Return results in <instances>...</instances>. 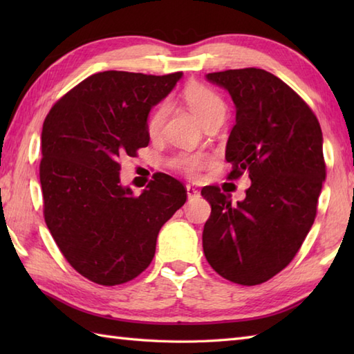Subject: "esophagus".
<instances>
[{
    "label": "esophagus",
    "mask_w": 354,
    "mask_h": 354,
    "mask_svg": "<svg viewBox=\"0 0 354 354\" xmlns=\"http://www.w3.org/2000/svg\"><path fill=\"white\" fill-rule=\"evenodd\" d=\"M187 196H189V199H196L201 196V192L192 185H187Z\"/></svg>",
    "instance_id": "esophagus-1"
}]
</instances>
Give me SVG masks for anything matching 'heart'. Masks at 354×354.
Segmentation results:
<instances>
[{"mask_svg":"<svg viewBox=\"0 0 354 354\" xmlns=\"http://www.w3.org/2000/svg\"><path fill=\"white\" fill-rule=\"evenodd\" d=\"M184 100L187 106L190 108L194 115L199 118L202 124H205L208 120L214 117H225V103L221 99L219 94H216L213 89H209L204 85L192 84L185 86L183 93ZM167 115V106L165 104H160L149 118V131L156 132L161 129V126ZM207 162V158L204 155H184L179 158V167H181L189 176H196L199 170L204 167Z\"/></svg>","mask_w":354,"mask_h":354,"instance_id":"b5f03b06","label":"heart"}]
</instances>
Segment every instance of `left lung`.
I'll use <instances>...</instances> for the list:
<instances>
[{
  "instance_id": "1",
  "label": "left lung",
  "mask_w": 354,
  "mask_h": 354,
  "mask_svg": "<svg viewBox=\"0 0 354 354\" xmlns=\"http://www.w3.org/2000/svg\"><path fill=\"white\" fill-rule=\"evenodd\" d=\"M205 77L227 89L236 106L225 150L232 164L228 178L246 171L251 187L236 205L219 187L202 189L212 205L202 246L221 277L255 286L289 265L312 228L326 181L321 126L301 97L265 70Z\"/></svg>"
}]
</instances>
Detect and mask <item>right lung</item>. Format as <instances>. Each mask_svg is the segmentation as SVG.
I'll return each instance as SVG.
<instances>
[{
    "label": "right lung",
    "instance_id": "add662e5",
    "mask_svg": "<svg viewBox=\"0 0 354 354\" xmlns=\"http://www.w3.org/2000/svg\"><path fill=\"white\" fill-rule=\"evenodd\" d=\"M181 77L97 73L45 118V223L66 261L97 284L138 277L153 259L161 227L185 204V187L165 173H156L140 196L120 183V161L149 145V112Z\"/></svg>",
    "mask_w": 354,
    "mask_h": 354
}]
</instances>
